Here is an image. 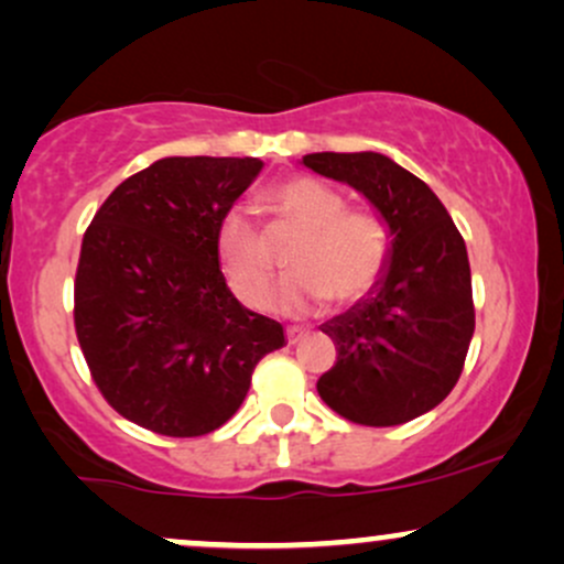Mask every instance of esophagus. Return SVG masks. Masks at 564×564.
<instances>
[{
    "label": "esophagus",
    "instance_id": "1",
    "mask_svg": "<svg viewBox=\"0 0 564 564\" xmlns=\"http://www.w3.org/2000/svg\"><path fill=\"white\" fill-rule=\"evenodd\" d=\"M304 334H307V328H302V326H286V339H289V345H296V341H302Z\"/></svg>",
    "mask_w": 564,
    "mask_h": 564
}]
</instances>
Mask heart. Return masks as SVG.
I'll list each match as a JSON object with an SVG mask.
<instances>
[{"label": "heart", "instance_id": "obj_1", "mask_svg": "<svg viewBox=\"0 0 564 564\" xmlns=\"http://www.w3.org/2000/svg\"><path fill=\"white\" fill-rule=\"evenodd\" d=\"M296 232L286 251L291 275L270 304L289 315H307L328 300L358 302L384 278L390 264V230L368 209H347L332 185L315 177H291L268 193V223L241 206L219 219L217 260L232 294L260 307L275 273L268 238Z\"/></svg>", "mask_w": 564, "mask_h": 564}]
</instances>
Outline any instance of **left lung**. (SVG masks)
<instances>
[{
	"mask_svg": "<svg viewBox=\"0 0 564 564\" xmlns=\"http://www.w3.org/2000/svg\"><path fill=\"white\" fill-rule=\"evenodd\" d=\"M302 161L364 193L392 232L379 286L323 326L336 360L318 394L347 422H411L443 403L464 371L475 334L467 243L430 185L392 159L366 151Z\"/></svg>",
	"mask_w": 564,
	"mask_h": 564,
	"instance_id": "obj_1",
	"label": "left lung"
}]
</instances>
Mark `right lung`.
Masks as SVG:
<instances>
[{
	"label": "right lung",
	"mask_w": 564,
	"mask_h": 564,
	"mask_svg": "<svg viewBox=\"0 0 564 564\" xmlns=\"http://www.w3.org/2000/svg\"><path fill=\"white\" fill-rule=\"evenodd\" d=\"M260 170L251 156L161 159L116 187L82 238L74 326L89 377L156 435L215 432L283 347L281 323L246 310L217 260L219 219Z\"/></svg>",
	"instance_id": "1"
}]
</instances>
